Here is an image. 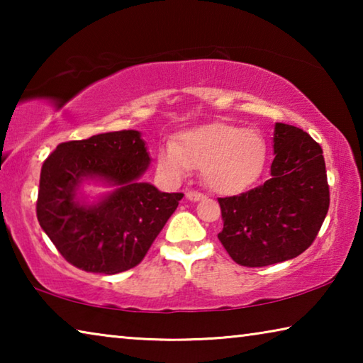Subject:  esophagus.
Wrapping results in <instances>:
<instances>
[{
    "label": "esophagus",
    "instance_id": "esophagus-1",
    "mask_svg": "<svg viewBox=\"0 0 363 363\" xmlns=\"http://www.w3.org/2000/svg\"><path fill=\"white\" fill-rule=\"evenodd\" d=\"M186 199L190 200V201H199L201 199H205V195L200 194V192H196V190H187Z\"/></svg>",
    "mask_w": 363,
    "mask_h": 363
}]
</instances>
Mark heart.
Segmentation results:
<instances>
[{"label": "heart", "instance_id": "b5f03b06", "mask_svg": "<svg viewBox=\"0 0 363 363\" xmlns=\"http://www.w3.org/2000/svg\"><path fill=\"white\" fill-rule=\"evenodd\" d=\"M266 144L259 133L230 125H206L182 133L174 144L160 149L158 168L169 179L201 169L205 186L218 194H237L259 177Z\"/></svg>", "mask_w": 363, "mask_h": 363}]
</instances>
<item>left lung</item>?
I'll use <instances>...</instances> for the list:
<instances>
[{
  "label": "left lung",
  "instance_id": "obj_1",
  "mask_svg": "<svg viewBox=\"0 0 363 363\" xmlns=\"http://www.w3.org/2000/svg\"><path fill=\"white\" fill-rule=\"evenodd\" d=\"M270 177L240 195L218 199L227 253L245 267L299 256L315 240L330 206L322 147L296 126L275 123Z\"/></svg>",
  "mask_w": 363,
  "mask_h": 363
}]
</instances>
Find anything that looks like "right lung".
<instances>
[{"mask_svg": "<svg viewBox=\"0 0 363 363\" xmlns=\"http://www.w3.org/2000/svg\"><path fill=\"white\" fill-rule=\"evenodd\" d=\"M149 163L145 143L134 130L69 140L45 160L36 218L67 262L112 275L144 259L184 196L140 182ZM84 179L117 189L99 204H79L76 190Z\"/></svg>", "mask_w": 363, "mask_h": 363, "instance_id": "1", "label": "right lung"}]
</instances>
